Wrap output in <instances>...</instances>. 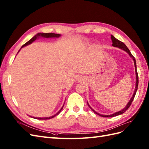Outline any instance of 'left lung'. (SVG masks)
<instances>
[{
  "label": "left lung",
  "mask_w": 149,
  "mask_h": 149,
  "mask_svg": "<svg viewBox=\"0 0 149 149\" xmlns=\"http://www.w3.org/2000/svg\"><path fill=\"white\" fill-rule=\"evenodd\" d=\"M111 39H112V46H113V47H118V48H120V49H123L124 50L126 51V52L130 55V56L133 58V60H134V65H135V72H136V87H135V92H134V94H133V96H132V98H131L129 102V103L127 104V105H126V107H125L124 109H123V110H120V111L117 112L115 113H113V114L109 115V116H105V115H101V114H100V113H97L96 112H95L94 110H93L90 107V105H88V104H87L88 105V107H90V108L93 110V111L96 114L99 115V116H101V117H115V116H118V115H120V114L124 113L126 111V110L130 107V105L132 104V101L134 100V97H135V94H136V92H137V91L138 85H139V76H138L137 71V65H136L135 58L134 57L132 56V54H131L130 51L129 50V49L128 48H127V47L125 45V44L124 43H123L122 42H121V41H120V40H118V39H116V37H114L113 36H111Z\"/></svg>",
  "instance_id": "obj_1"
}]
</instances>
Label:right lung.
Instances as JSON below:
<instances>
[{
	"label": "right lung",
	"mask_w": 149,
	"mask_h": 149,
	"mask_svg": "<svg viewBox=\"0 0 149 149\" xmlns=\"http://www.w3.org/2000/svg\"><path fill=\"white\" fill-rule=\"evenodd\" d=\"M60 36H61L60 34H57V33H38L37 34H36L34 37H32L31 40H29V41H28L27 42H26V43H25V44H24V45L22 46V47H21V48H22V47H25V46H26V45H29V44H30L32 43V42H33V41L36 40L37 39V38L39 37H45V38H51V37H60ZM62 109H63V107L60 110V111H59L58 113H57L56 115H54V116L50 117H44V118L34 117V118H37V119H39V120H47V119H50V118H52L54 117L55 116H57V115L58 113H60Z\"/></svg>",
	"instance_id": "right-lung-1"
}]
</instances>
